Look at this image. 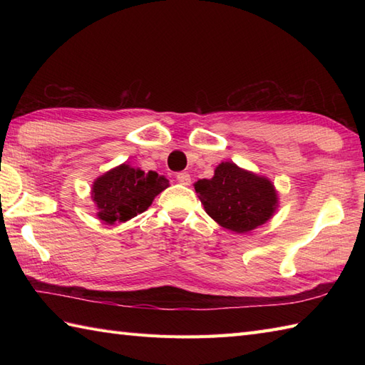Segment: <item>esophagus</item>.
Wrapping results in <instances>:
<instances>
[{"label": "esophagus", "mask_w": 365, "mask_h": 365, "mask_svg": "<svg viewBox=\"0 0 365 365\" xmlns=\"http://www.w3.org/2000/svg\"><path fill=\"white\" fill-rule=\"evenodd\" d=\"M177 180H178V183H182V185H185V187H188V185L191 183V175L188 173H178Z\"/></svg>", "instance_id": "obj_1"}]
</instances>
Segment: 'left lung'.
<instances>
[{
    "label": "left lung",
    "instance_id": "left-lung-1",
    "mask_svg": "<svg viewBox=\"0 0 365 365\" xmlns=\"http://www.w3.org/2000/svg\"><path fill=\"white\" fill-rule=\"evenodd\" d=\"M195 190L205 213L235 234L257 229L273 218L279 207L277 191L268 177L232 161L220 163L213 177L197 180Z\"/></svg>",
    "mask_w": 365,
    "mask_h": 365
}]
</instances>
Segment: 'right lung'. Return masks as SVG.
Segmentation results:
<instances>
[{"label": "right lung", "instance_id": "1", "mask_svg": "<svg viewBox=\"0 0 365 365\" xmlns=\"http://www.w3.org/2000/svg\"><path fill=\"white\" fill-rule=\"evenodd\" d=\"M168 187L165 175L153 170L144 173L128 163H122L96 178L91 197L97 207V218L113 226L145 212L153 199Z\"/></svg>", "mask_w": 365, "mask_h": 365}]
</instances>
